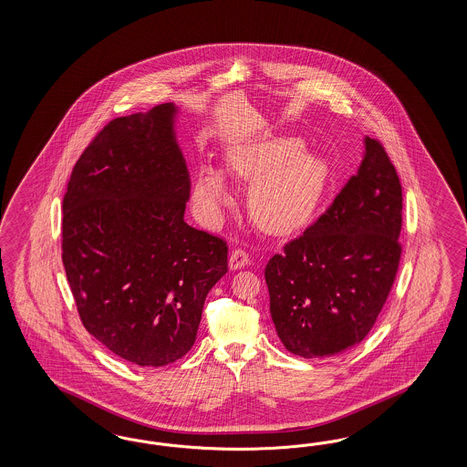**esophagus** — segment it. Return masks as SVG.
<instances>
[{"instance_id": "34e87169", "label": "esophagus", "mask_w": 467, "mask_h": 467, "mask_svg": "<svg viewBox=\"0 0 467 467\" xmlns=\"http://www.w3.org/2000/svg\"><path fill=\"white\" fill-rule=\"evenodd\" d=\"M248 264H250V258H248V254L244 250L238 248V250H234L233 254H229V269L231 270L243 269Z\"/></svg>"}]
</instances>
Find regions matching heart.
<instances>
[{"instance_id": "obj_1", "label": "heart", "mask_w": 467, "mask_h": 467, "mask_svg": "<svg viewBox=\"0 0 467 467\" xmlns=\"http://www.w3.org/2000/svg\"><path fill=\"white\" fill-rule=\"evenodd\" d=\"M303 150L305 143L299 139L284 137L238 147L231 152L233 172L254 182L248 205L254 224L265 233L289 234L301 229L326 193L328 162L318 154ZM192 198L203 221H217L231 202L224 172L202 166Z\"/></svg>"}]
</instances>
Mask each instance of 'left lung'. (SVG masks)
I'll return each instance as SVG.
<instances>
[{
  "label": "left lung",
  "mask_w": 467,
  "mask_h": 467,
  "mask_svg": "<svg viewBox=\"0 0 467 467\" xmlns=\"http://www.w3.org/2000/svg\"><path fill=\"white\" fill-rule=\"evenodd\" d=\"M400 227L396 168L382 143L365 137L358 172L265 267L272 322L289 353L328 358L367 337L396 279Z\"/></svg>",
  "instance_id": "1"
}]
</instances>
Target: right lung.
I'll return each instance as SVG.
<instances>
[{
    "mask_svg": "<svg viewBox=\"0 0 467 467\" xmlns=\"http://www.w3.org/2000/svg\"><path fill=\"white\" fill-rule=\"evenodd\" d=\"M178 108L116 118L88 143L63 198V265L88 334L139 367L183 358L226 241L184 223L190 174Z\"/></svg>",
    "mask_w": 467,
    "mask_h": 467,
    "instance_id": "obj_1",
    "label": "right lung"
}]
</instances>
